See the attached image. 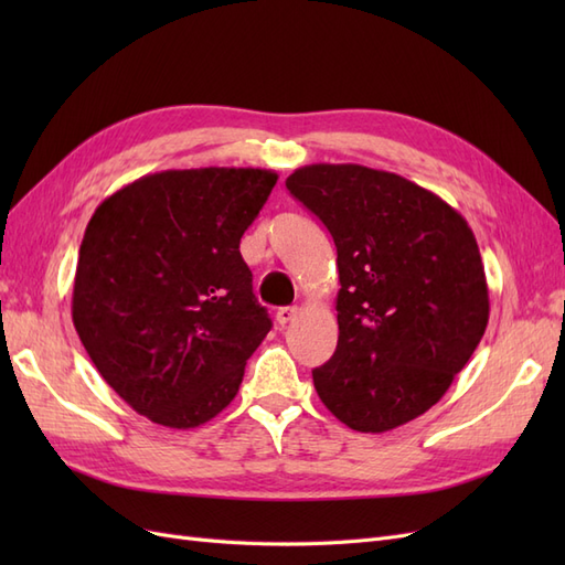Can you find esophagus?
I'll return each instance as SVG.
<instances>
[{"mask_svg": "<svg viewBox=\"0 0 565 565\" xmlns=\"http://www.w3.org/2000/svg\"><path fill=\"white\" fill-rule=\"evenodd\" d=\"M297 316H299V309H297V306H285V309H280V311L276 313V320H278L280 328H285V324H289L292 320H297Z\"/></svg>", "mask_w": 565, "mask_h": 565, "instance_id": "esophagus-1", "label": "esophagus"}]
</instances>
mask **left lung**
I'll use <instances>...</instances> for the list:
<instances>
[{
    "label": "left lung",
    "mask_w": 565,
    "mask_h": 565,
    "mask_svg": "<svg viewBox=\"0 0 565 565\" xmlns=\"http://www.w3.org/2000/svg\"><path fill=\"white\" fill-rule=\"evenodd\" d=\"M285 185L337 247L339 341L313 370L320 401L363 434L424 415L469 363L490 316L465 216L426 188L363 164H309Z\"/></svg>",
    "instance_id": "obj_1"
}]
</instances>
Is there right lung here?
I'll use <instances>...</instances> for the list:
<instances>
[{"label": "right lung", "mask_w": 565, "mask_h": 565, "mask_svg": "<svg viewBox=\"0 0 565 565\" xmlns=\"http://www.w3.org/2000/svg\"><path fill=\"white\" fill-rule=\"evenodd\" d=\"M270 169H169L98 204L84 231L73 322L100 377L169 429L216 417L270 330L241 237Z\"/></svg>", "instance_id": "obj_1"}]
</instances>
